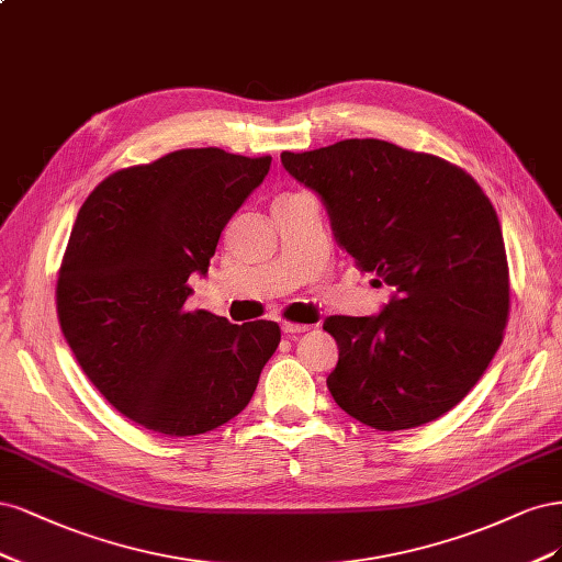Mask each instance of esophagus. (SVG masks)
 Returning <instances> with one entry per match:
<instances>
[{
    "instance_id": "esophagus-1",
    "label": "esophagus",
    "mask_w": 562,
    "mask_h": 562,
    "mask_svg": "<svg viewBox=\"0 0 562 562\" xmlns=\"http://www.w3.org/2000/svg\"><path fill=\"white\" fill-rule=\"evenodd\" d=\"M313 327L311 324H301V322H282V331L284 334H303V331H311Z\"/></svg>"
}]
</instances>
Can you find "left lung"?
Here are the masks:
<instances>
[{
	"instance_id": "left-lung-1",
	"label": "left lung",
	"mask_w": 562,
	"mask_h": 562,
	"mask_svg": "<svg viewBox=\"0 0 562 562\" xmlns=\"http://www.w3.org/2000/svg\"><path fill=\"white\" fill-rule=\"evenodd\" d=\"M282 166L327 203L338 243L394 286L378 317L331 315L327 385L380 431L420 427L469 394L509 322V263L491 198L450 160L385 139L282 151Z\"/></svg>"
}]
</instances>
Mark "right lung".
<instances>
[{
    "mask_svg": "<svg viewBox=\"0 0 562 562\" xmlns=\"http://www.w3.org/2000/svg\"><path fill=\"white\" fill-rule=\"evenodd\" d=\"M270 160L179 149L112 172L81 205L58 268V319L90 383L128 420L195 437L255 394L278 324H231L187 299Z\"/></svg>",
    "mask_w": 562,
    "mask_h": 562,
    "instance_id": "obj_1",
    "label": "right lung"
}]
</instances>
